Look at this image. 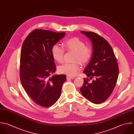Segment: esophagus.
I'll return each instance as SVG.
<instances>
[{
	"label": "esophagus",
	"mask_w": 134,
	"mask_h": 134,
	"mask_svg": "<svg viewBox=\"0 0 134 134\" xmlns=\"http://www.w3.org/2000/svg\"><path fill=\"white\" fill-rule=\"evenodd\" d=\"M74 78H75V77H70V76H67V79H74Z\"/></svg>",
	"instance_id": "34e87169"
}]
</instances>
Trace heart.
I'll return each instance as SVG.
<instances>
[{
	"instance_id": "heart-1",
	"label": "heart",
	"mask_w": 134,
	"mask_h": 134,
	"mask_svg": "<svg viewBox=\"0 0 134 134\" xmlns=\"http://www.w3.org/2000/svg\"><path fill=\"white\" fill-rule=\"evenodd\" d=\"M65 50L74 51V60H78L82 64L87 63L91 58L92 51L90 46L85 45L83 41L77 37L70 38L63 42ZM65 50L58 44H54L52 48L53 58L58 62L62 63L64 59ZM80 65L78 62L67 63L59 67L60 72L70 77L76 76L79 72Z\"/></svg>"
}]
</instances>
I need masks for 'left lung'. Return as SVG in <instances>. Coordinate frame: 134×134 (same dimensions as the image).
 <instances>
[{"label": "left lung", "mask_w": 134, "mask_h": 134, "mask_svg": "<svg viewBox=\"0 0 134 134\" xmlns=\"http://www.w3.org/2000/svg\"><path fill=\"white\" fill-rule=\"evenodd\" d=\"M92 42L93 51L91 60L83 73L88 78H83L80 91L91 102L100 104L105 101L112 93L119 76V66L112 48L108 42L92 32L81 31ZM95 79L91 82V80Z\"/></svg>", "instance_id": "left-lung-1"}]
</instances>
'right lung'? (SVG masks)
I'll return each mask as SVG.
<instances>
[{
  "mask_svg": "<svg viewBox=\"0 0 134 134\" xmlns=\"http://www.w3.org/2000/svg\"><path fill=\"white\" fill-rule=\"evenodd\" d=\"M65 32L35 29L24 41L20 55V77L29 96L37 105L48 108L58 100L65 75L51 77L56 71L52 46L65 35Z\"/></svg>",
  "mask_w": 134,
  "mask_h": 134,
  "instance_id": "right-lung-1",
  "label": "right lung"
}]
</instances>
